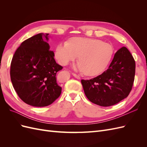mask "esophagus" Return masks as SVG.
<instances>
[{
  "instance_id": "1",
  "label": "esophagus",
  "mask_w": 147,
  "mask_h": 147,
  "mask_svg": "<svg viewBox=\"0 0 147 147\" xmlns=\"http://www.w3.org/2000/svg\"><path fill=\"white\" fill-rule=\"evenodd\" d=\"M72 75H73V76L75 77L76 78H77V79H80V77L79 75H78L77 74H75V73H72Z\"/></svg>"
}]
</instances>
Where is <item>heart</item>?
I'll return each instance as SVG.
<instances>
[{
	"label": "heart",
	"mask_w": 147,
	"mask_h": 147,
	"mask_svg": "<svg viewBox=\"0 0 147 147\" xmlns=\"http://www.w3.org/2000/svg\"><path fill=\"white\" fill-rule=\"evenodd\" d=\"M113 54V47L100 40L75 37L56 47L55 57L59 63L67 65L78 58L77 68L89 76L101 73L107 67Z\"/></svg>",
	"instance_id": "obj_1"
}]
</instances>
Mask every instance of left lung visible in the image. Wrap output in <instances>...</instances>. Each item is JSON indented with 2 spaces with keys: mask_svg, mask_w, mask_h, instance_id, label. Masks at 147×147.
<instances>
[{
  "mask_svg": "<svg viewBox=\"0 0 147 147\" xmlns=\"http://www.w3.org/2000/svg\"><path fill=\"white\" fill-rule=\"evenodd\" d=\"M135 60L126 47L115 53L109 69L90 80H82L87 98L92 103L109 107L118 103L129 94L134 81Z\"/></svg>",
  "mask_w": 147,
  "mask_h": 147,
  "instance_id": "8db88e82",
  "label": "left lung"
}]
</instances>
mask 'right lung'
Returning a JSON list of instances; mask_svg holds the SVG:
<instances>
[{
    "label": "right lung",
    "instance_id": "obj_1",
    "mask_svg": "<svg viewBox=\"0 0 147 147\" xmlns=\"http://www.w3.org/2000/svg\"><path fill=\"white\" fill-rule=\"evenodd\" d=\"M48 34L40 33L24 40L10 65L11 81L19 97L38 107L51 104L62 90L56 77L63 67L56 63L54 53L50 50Z\"/></svg>",
    "mask_w": 147,
    "mask_h": 147
}]
</instances>
